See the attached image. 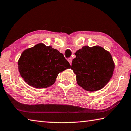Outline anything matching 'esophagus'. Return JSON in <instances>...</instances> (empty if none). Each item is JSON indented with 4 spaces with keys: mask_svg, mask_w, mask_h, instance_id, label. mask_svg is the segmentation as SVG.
I'll return each mask as SVG.
<instances>
[{
    "mask_svg": "<svg viewBox=\"0 0 131 131\" xmlns=\"http://www.w3.org/2000/svg\"><path fill=\"white\" fill-rule=\"evenodd\" d=\"M68 61H69V62L70 64L71 65V64H72V58H68Z\"/></svg>",
    "mask_w": 131,
    "mask_h": 131,
    "instance_id": "obj_1",
    "label": "esophagus"
}]
</instances>
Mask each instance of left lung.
I'll return each mask as SVG.
<instances>
[{
  "label": "left lung",
  "mask_w": 131,
  "mask_h": 131,
  "mask_svg": "<svg viewBox=\"0 0 131 131\" xmlns=\"http://www.w3.org/2000/svg\"><path fill=\"white\" fill-rule=\"evenodd\" d=\"M71 69L78 85L87 91L104 88L112 77L115 63L109 52L103 47L84 46L75 52Z\"/></svg>",
  "instance_id": "8db88e82"
}]
</instances>
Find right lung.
<instances>
[{"instance_id": "right-lung-1", "label": "right lung", "mask_w": 131, "mask_h": 131, "mask_svg": "<svg viewBox=\"0 0 131 131\" xmlns=\"http://www.w3.org/2000/svg\"><path fill=\"white\" fill-rule=\"evenodd\" d=\"M18 64L19 72L25 81L38 89L53 85L59 73L70 68L63 54L43 43L25 50Z\"/></svg>"}]
</instances>
